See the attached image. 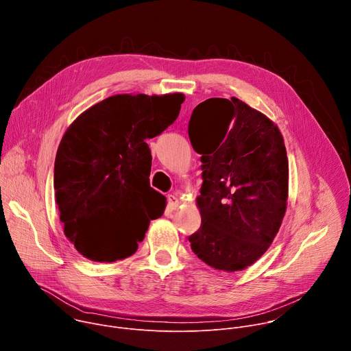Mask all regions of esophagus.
<instances>
[{"instance_id": "esophagus-1", "label": "esophagus", "mask_w": 351, "mask_h": 351, "mask_svg": "<svg viewBox=\"0 0 351 351\" xmlns=\"http://www.w3.org/2000/svg\"><path fill=\"white\" fill-rule=\"evenodd\" d=\"M167 199H168L167 208H168V210H171V211L176 210V207L179 206V198H178L176 195H173V194H169V195L167 197Z\"/></svg>"}]
</instances>
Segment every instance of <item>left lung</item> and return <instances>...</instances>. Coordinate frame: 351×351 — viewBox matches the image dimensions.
I'll use <instances>...</instances> for the list:
<instances>
[{"label": "left lung", "mask_w": 351, "mask_h": 351, "mask_svg": "<svg viewBox=\"0 0 351 351\" xmlns=\"http://www.w3.org/2000/svg\"><path fill=\"white\" fill-rule=\"evenodd\" d=\"M202 154L203 184L195 198L202 226L189 237L193 253L226 272L254 264L283 221L289 162L278 126L239 98H208L189 122Z\"/></svg>", "instance_id": "left-lung-1"}]
</instances>
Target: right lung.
Listing matches in <instances>:
<instances>
[{
    "instance_id": "obj_1",
    "label": "right lung",
    "mask_w": 351,
    "mask_h": 351,
    "mask_svg": "<svg viewBox=\"0 0 351 351\" xmlns=\"http://www.w3.org/2000/svg\"><path fill=\"white\" fill-rule=\"evenodd\" d=\"M182 93L117 94L66 129L56 157L54 189L64 233L91 261L134 254L149 221L167 198L149 186L152 152L145 143L179 115Z\"/></svg>"
}]
</instances>
